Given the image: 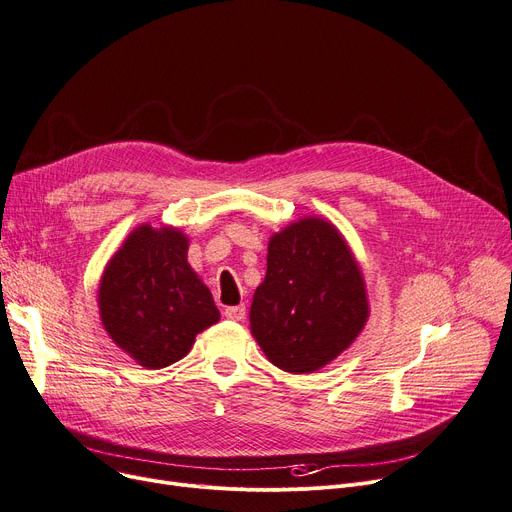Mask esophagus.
I'll list each match as a JSON object with an SVG mask.
<instances>
[{"mask_svg":"<svg viewBox=\"0 0 512 512\" xmlns=\"http://www.w3.org/2000/svg\"><path fill=\"white\" fill-rule=\"evenodd\" d=\"M245 315H247V309L243 304H238V306H228V309L224 311V317L226 319H230V321H243L245 319Z\"/></svg>","mask_w":512,"mask_h":512,"instance_id":"1","label":"esophagus"}]
</instances>
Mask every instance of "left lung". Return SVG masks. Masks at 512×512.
<instances>
[{
    "mask_svg": "<svg viewBox=\"0 0 512 512\" xmlns=\"http://www.w3.org/2000/svg\"><path fill=\"white\" fill-rule=\"evenodd\" d=\"M366 319L360 265L329 220L302 218L269 238L249 321L271 364L315 372L354 344Z\"/></svg>",
    "mask_w": 512,
    "mask_h": 512,
    "instance_id": "8db88e82",
    "label": "left lung"
}]
</instances>
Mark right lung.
<instances>
[{
  "instance_id": "1",
  "label": "right lung",
  "mask_w": 512,
  "mask_h": 512,
  "mask_svg": "<svg viewBox=\"0 0 512 512\" xmlns=\"http://www.w3.org/2000/svg\"><path fill=\"white\" fill-rule=\"evenodd\" d=\"M189 238L179 228L142 224L111 257L98 286L102 327L146 368L187 356L195 335L218 323L210 288L187 261Z\"/></svg>"
}]
</instances>
